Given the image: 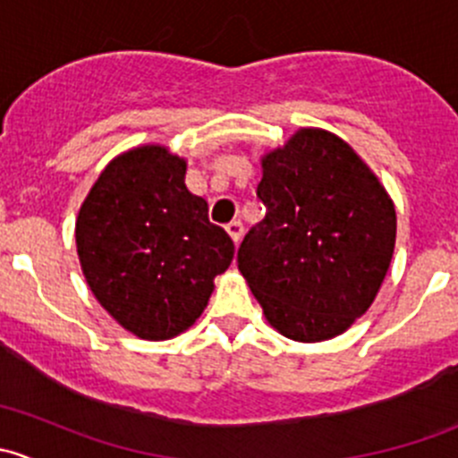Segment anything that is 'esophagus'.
<instances>
[{
	"instance_id": "esophagus-1",
	"label": "esophagus",
	"mask_w": 458,
	"mask_h": 458,
	"mask_svg": "<svg viewBox=\"0 0 458 458\" xmlns=\"http://www.w3.org/2000/svg\"><path fill=\"white\" fill-rule=\"evenodd\" d=\"M225 230H228V234L233 237L234 243L242 242V237H243V224H242V221H230V224L225 225Z\"/></svg>"
}]
</instances>
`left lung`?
<instances>
[{"mask_svg":"<svg viewBox=\"0 0 458 458\" xmlns=\"http://www.w3.org/2000/svg\"><path fill=\"white\" fill-rule=\"evenodd\" d=\"M257 199L266 216L248 230L237 263L267 321L294 341L348 330L390 267L396 215L357 152L326 131H299L263 159Z\"/></svg>","mask_w":458,"mask_h":458,"instance_id":"8db88e82","label":"left lung"}]
</instances>
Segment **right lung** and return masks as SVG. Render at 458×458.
Here are the masks:
<instances>
[{
    "instance_id": "1",
    "label": "right lung",
    "mask_w": 458,
    "mask_h": 458,
    "mask_svg": "<svg viewBox=\"0 0 458 458\" xmlns=\"http://www.w3.org/2000/svg\"><path fill=\"white\" fill-rule=\"evenodd\" d=\"M77 252L97 301L141 339L197 321L234 243L186 186V161L143 146L110 161L77 216Z\"/></svg>"
}]
</instances>
